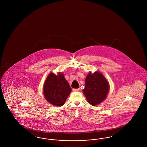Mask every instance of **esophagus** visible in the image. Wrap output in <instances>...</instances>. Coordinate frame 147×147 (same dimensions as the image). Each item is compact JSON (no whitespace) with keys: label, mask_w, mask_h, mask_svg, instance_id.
I'll use <instances>...</instances> for the list:
<instances>
[{"label":"esophagus","mask_w":147,"mask_h":147,"mask_svg":"<svg viewBox=\"0 0 147 147\" xmlns=\"http://www.w3.org/2000/svg\"><path fill=\"white\" fill-rule=\"evenodd\" d=\"M73 90L74 91H78L80 90V89H79V88H78V89H73Z\"/></svg>","instance_id":"1"}]
</instances>
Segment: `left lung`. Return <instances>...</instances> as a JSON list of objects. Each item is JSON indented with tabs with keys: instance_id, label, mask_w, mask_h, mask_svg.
I'll use <instances>...</instances> for the list:
<instances>
[{
	"instance_id": "1",
	"label": "left lung",
	"mask_w": 147,
	"mask_h": 147,
	"mask_svg": "<svg viewBox=\"0 0 147 147\" xmlns=\"http://www.w3.org/2000/svg\"><path fill=\"white\" fill-rule=\"evenodd\" d=\"M109 90V83L101 73L95 71L88 74L83 92L89 104L92 106L100 104L106 98Z\"/></svg>"
}]
</instances>
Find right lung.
I'll return each instance as SVG.
<instances>
[{"instance_id":"obj_1","label":"right lung","mask_w":147,"mask_h":147,"mask_svg":"<svg viewBox=\"0 0 147 147\" xmlns=\"http://www.w3.org/2000/svg\"><path fill=\"white\" fill-rule=\"evenodd\" d=\"M71 89L63 74L56 76L51 73L46 80L43 93L46 99L52 105L62 106L68 98Z\"/></svg>"}]
</instances>
